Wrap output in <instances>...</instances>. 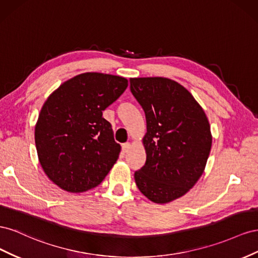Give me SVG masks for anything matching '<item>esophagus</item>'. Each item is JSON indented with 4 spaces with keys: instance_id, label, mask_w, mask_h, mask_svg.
I'll return each mask as SVG.
<instances>
[{
    "instance_id": "34e87169",
    "label": "esophagus",
    "mask_w": 258,
    "mask_h": 258,
    "mask_svg": "<svg viewBox=\"0 0 258 258\" xmlns=\"http://www.w3.org/2000/svg\"><path fill=\"white\" fill-rule=\"evenodd\" d=\"M131 149V144L130 143H125L122 145V151L125 152H128V150Z\"/></svg>"
}]
</instances>
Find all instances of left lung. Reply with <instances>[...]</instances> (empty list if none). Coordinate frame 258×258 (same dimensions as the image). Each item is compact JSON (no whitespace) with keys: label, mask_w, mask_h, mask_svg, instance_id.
Listing matches in <instances>:
<instances>
[{"label":"left lung","mask_w":258,"mask_h":258,"mask_svg":"<svg viewBox=\"0 0 258 258\" xmlns=\"http://www.w3.org/2000/svg\"><path fill=\"white\" fill-rule=\"evenodd\" d=\"M146 114V164L135 172L141 192L158 204L186 195L204 172L212 133L203 108L187 88L163 77L131 78Z\"/></svg>","instance_id":"1"}]
</instances>
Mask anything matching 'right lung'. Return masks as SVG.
<instances>
[{"label":"right lung","mask_w":258,"mask_h":258,"mask_svg":"<svg viewBox=\"0 0 258 258\" xmlns=\"http://www.w3.org/2000/svg\"><path fill=\"white\" fill-rule=\"evenodd\" d=\"M128 81L99 72L63 82L44 102L34 128L40 164L55 185L72 194L97 187L116 162L121 146L102 111Z\"/></svg>","instance_id":"obj_1"}]
</instances>
